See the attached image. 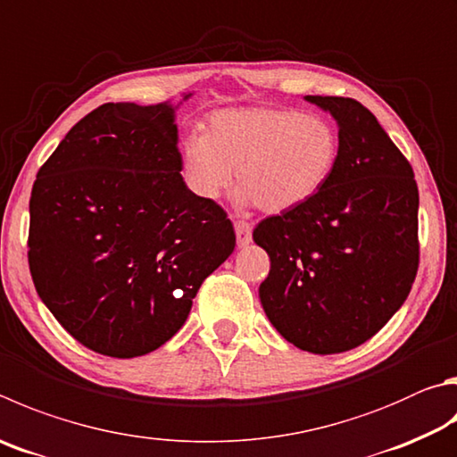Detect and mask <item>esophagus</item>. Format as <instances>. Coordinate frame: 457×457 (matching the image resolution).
<instances>
[{
  "label": "esophagus",
  "instance_id": "obj_1",
  "mask_svg": "<svg viewBox=\"0 0 457 457\" xmlns=\"http://www.w3.org/2000/svg\"><path fill=\"white\" fill-rule=\"evenodd\" d=\"M234 228H236V236H237V245L239 247L252 244V223L250 221L236 220Z\"/></svg>",
  "mask_w": 457,
  "mask_h": 457
}]
</instances>
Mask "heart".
<instances>
[{
    "mask_svg": "<svg viewBox=\"0 0 457 457\" xmlns=\"http://www.w3.org/2000/svg\"><path fill=\"white\" fill-rule=\"evenodd\" d=\"M339 134L321 115L287 107H237L210 115L187 137L184 170L195 194L213 200L237 176L242 197L268 213L310 202L334 176Z\"/></svg>",
    "mask_w": 457,
    "mask_h": 457,
    "instance_id": "obj_1",
    "label": "heart"
}]
</instances>
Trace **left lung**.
Returning a JSON list of instances; mask_svg holds the SVG:
<instances>
[{
	"instance_id": "left-lung-1",
	"label": "left lung",
	"mask_w": 457,
	"mask_h": 457,
	"mask_svg": "<svg viewBox=\"0 0 457 457\" xmlns=\"http://www.w3.org/2000/svg\"><path fill=\"white\" fill-rule=\"evenodd\" d=\"M339 123L334 176L310 202L257 223L270 255L260 300L281 336L329 355L373 337L408 297L420 265V194L405 155L352 97L308 96Z\"/></svg>"
}]
</instances>
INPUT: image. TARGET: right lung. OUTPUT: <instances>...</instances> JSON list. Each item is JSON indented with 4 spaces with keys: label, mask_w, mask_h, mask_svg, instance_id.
<instances>
[{
    "label": "right lung",
    "mask_w": 457,
    "mask_h": 457,
    "mask_svg": "<svg viewBox=\"0 0 457 457\" xmlns=\"http://www.w3.org/2000/svg\"><path fill=\"white\" fill-rule=\"evenodd\" d=\"M173 107L104 104L62 139L29 197L41 302L87 350L137 358L184 326L236 231L181 178Z\"/></svg>",
    "instance_id": "add662e5"
}]
</instances>
